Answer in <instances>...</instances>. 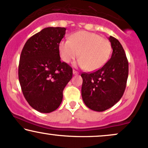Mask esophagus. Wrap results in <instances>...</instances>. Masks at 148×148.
<instances>
[{"label":"esophagus","instance_id":"1","mask_svg":"<svg viewBox=\"0 0 148 148\" xmlns=\"http://www.w3.org/2000/svg\"><path fill=\"white\" fill-rule=\"evenodd\" d=\"M78 74H79V73H78V72H76V70L73 69V74H74V75H77Z\"/></svg>","mask_w":148,"mask_h":148}]
</instances>
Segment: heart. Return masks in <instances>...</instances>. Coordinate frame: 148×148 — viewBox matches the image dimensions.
Returning a JSON list of instances; mask_svg holds the SVG:
<instances>
[{
  "label": "heart",
  "instance_id": "heart-1",
  "mask_svg": "<svg viewBox=\"0 0 148 148\" xmlns=\"http://www.w3.org/2000/svg\"><path fill=\"white\" fill-rule=\"evenodd\" d=\"M63 61L69 63L79 55L76 65L88 71L101 68L109 60L112 45L107 39L97 34L81 31L73 34L69 40H63L58 45Z\"/></svg>",
  "mask_w": 148,
  "mask_h": 148
}]
</instances>
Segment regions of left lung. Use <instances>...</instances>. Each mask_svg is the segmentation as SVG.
<instances>
[{"instance_id":"1","label":"left lung","mask_w":148,"mask_h":148,"mask_svg":"<svg viewBox=\"0 0 148 148\" xmlns=\"http://www.w3.org/2000/svg\"><path fill=\"white\" fill-rule=\"evenodd\" d=\"M113 51L111 58L95 72L82 73L81 94L90 109L103 112L121 99L128 77V60L120 42L110 36Z\"/></svg>"}]
</instances>
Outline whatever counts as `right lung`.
Instances as JSON below:
<instances>
[{
  "label": "right lung",
  "instance_id": "obj_1",
  "mask_svg": "<svg viewBox=\"0 0 148 148\" xmlns=\"http://www.w3.org/2000/svg\"><path fill=\"white\" fill-rule=\"evenodd\" d=\"M65 27H47L27 40L21 51L18 79L24 97L42 113L56 110L63 100L65 87L72 78V68L60 60V42Z\"/></svg>",
  "mask_w": 148,
  "mask_h": 148
}]
</instances>
